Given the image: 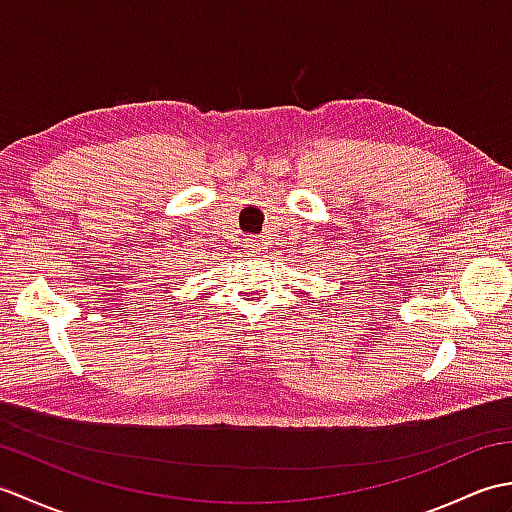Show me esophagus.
Masks as SVG:
<instances>
[{
	"instance_id": "1",
	"label": "esophagus",
	"mask_w": 512,
	"mask_h": 512,
	"mask_svg": "<svg viewBox=\"0 0 512 512\" xmlns=\"http://www.w3.org/2000/svg\"><path fill=\"white\" fill-rule=\"evenodd\" d=\"M262 248H264L262 239H246V242L242 244V250L246 255H257Z\"/></svg>"
}]
</instances>
